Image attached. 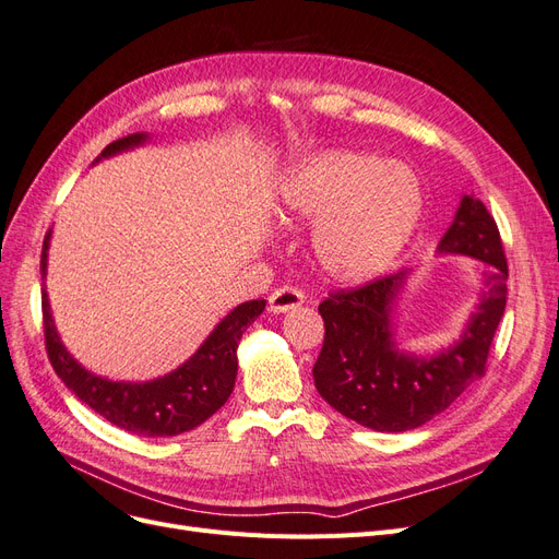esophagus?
<instances>
[{"instance_id":"obj_1","label":"esophagus","mask_w":559,"mask_h":559,"mask_svg":"<svg viewBox=\"0 0 559 559\" xmlns=\"http://www.w3.org/2000/svg\"><path fill=\"white\" fill-rule=\"evenodd\" d=\"M302 302H306L302 292L294 289V286H282V289H275L273 294H270L267 310L275 314H282V312H289V310L302 306Z\"/></svg>"}]
</instances>
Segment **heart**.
<instances>
[{"label": "heart", "instance_id": "1", "mask_svg": "<svg viewBox=\"0 0 559 559\" xmlns=\"http://www.w3.org/2000/svg\"><path fill=\"white\" fill-rule=\"evenodd\" d=\"M425 212L413 167L368 151H321L292 165L277 191L284 224L314 222L321 273L361 284L382 275L408 245Z\"/></svg>", "mask_w": 559, "mask_h": 559}]
</instances>
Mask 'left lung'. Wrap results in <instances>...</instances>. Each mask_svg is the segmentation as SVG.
<instances>
[{"instance_id": "1", "label": "left lung", "mask_w": 559, "mask_h": 559, "mask_svg": "<svg viewBox=\"0 0 559 559\" xmlns=\"http://www.w3.org/2000/svg\"><path fill=\"white\" fill-rule=\"evenodd\" d=\"M436 251L480 261L485 286L460 341L441 352L413 354L396 343L394 308L411 270L331 294L319 306L326 335L312 368L314 386L331 408L361 427L386 433L417 429L485 373L509 296V265L495 218L473 193L462 195Z\"/></svg>"}]
</instances>
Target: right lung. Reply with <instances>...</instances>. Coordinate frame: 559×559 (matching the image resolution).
Masks as SVG:
<instances>
[{"label": "right lung", "mask_w": 559, "mask_h": 559, "mask_svg": "<svg viewBox=\"0 0 559 559\" xmlns=\"http://www.w3.org/2000/svg\"><path fill=\"white\" fill-rule=\"evenodd\" d=\"M146 142V132L128 134L111 142L95 163ZM48 247L50 230L41 251V280H46ZM41 310L48 359L67 389H72L83 403L118 429L146 438H165L195 429L228 401L235 376H238V345L242 333L265 310V300H247L233 308L195 349L193 357L186 359L173 373L146 382H114L91 373L62 345L46 289L41 292Z\"/></svg>", "instance_id": "right-lung-1"}]
</instances>
